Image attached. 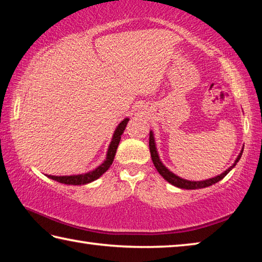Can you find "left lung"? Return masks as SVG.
Segmentation results:
<instances>
[{
    "mask_svg": "<svg viewBox=\"0 0 262 262\" xmlns=\"http://www.w3.org/2000/svg\"><path fill=\"white\" fill-rule=\"evenodd\" d=\"M149 149H150V154H151V159L154 162V165L156 167V170L158 171V173L161 174L164 179L168 183L172 184L176 187H179V188H184V189H198V188H205L208 187V186H211L216 183H219L220 180H222L224 178L225 176H227L230 171L232 170V168L236 166V164L238 163L239 159H241L242 155H243V150L241 151V154L238 155V157L236 159V162L233 163L232 166H230L227 171H224L223 173L215 177V178H211V179H207V180H202V181H189V180H186L180 178V177L176 176L174 173H172L170 170H167V168L163 165V163L161 162V159L158 157V154H157V150H156V144H155V139H154V134L152 132H150V135H149Z\"/></svg>",
    "mask_w": 262,
    "mask_h": 262,
    "instance_id": "left-lung-1",
    "label": "left lung"
}]
</instances>
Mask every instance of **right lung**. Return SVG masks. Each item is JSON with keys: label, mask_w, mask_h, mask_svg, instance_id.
Returning a JSON list of instances; mask_svg holds the SVG:
<instances>
[{"label": "right lung", "mask_w": 262, "mask_h": 262, "mask_svg": "<svg viewBox=\"0 0 262 262\" xmlns=\"http://www.w3.org/2000/svg\"><path fill=\"white\" fill-rule=\"evenodd\" d=\"M128 121H129V119H125V120H122L120 123H119V126L117 127V129H115L114 134H113V139H112V141H111L108 151H107V155H106V159L104 161V163L101 164V165H99L96 168V170L88 172V173H85V174L63 176V177L47 176L48 178L56 180L57 183L66 184V185H85V184L91 183V181H94L96 179H98L99 177L103 173H105V172L108 170V167L112 165L115 152H117V149L119 145V142H120V140H121V135H122L123 130H125Z\"/></svg>", "instance_id": "obj_1"}]
</instances>
